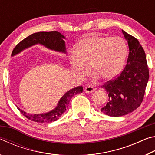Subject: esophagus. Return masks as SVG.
<instances>
[{"label":"esophagus","mask_w":155,"mask_h":155,"mask_svg":"<svg viewBox=\"0 0 155 155\" xmlns=\"http://www.w3.org/2000/svg\"><path fill=\"white\" fill-rule=\"evenodd\" d=\"M95 90H96V89L93 87H91V86H87V87H86L85 88V91L87 94L92 93Z\"/></svg>","instance_id":"obj_1"}]
</instances>
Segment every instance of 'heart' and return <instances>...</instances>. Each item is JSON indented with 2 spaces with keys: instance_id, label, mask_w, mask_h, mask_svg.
Listing matches in <instances>:
<instances>
[{
  "instance_id": "obj_1",
  "label": "heart",
  "mask_w": 155,
  "mask_h": 155,
  "mask_svg": "<svg viewBox=\"0 0 155 155\" xmlns=\"http://www.w3.org/2000/svg\"><path fill=\"white\" fill-rule=\"evenodd\" d=\"M72 52L71 65L74 74L84 78L91 72L103 80H110L119 74L124 64L127 46L121 38L91 36L79 41Z\"/></svg>"
}]
</instances>
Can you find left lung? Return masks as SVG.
<instances>
[{
	"mask_svg": "<svg viewBox=\"0 0 155 155\" xmlns=\"http://www.w3.org/2000/svg\"><path fill=\"white\" fill-rule=\"evenodd\" d=\"M122 33L129 48L127 64L114 79L101 86L109 96L101 111L113 117L125 115L140 106L149 78L146 54L140 41L123 30Z\"/></svg>",
	"mask_w": 155,
	"mask_h": 155,
	"instance_id": "8db88e82",
	"label": "left lung"
}]
</instances>
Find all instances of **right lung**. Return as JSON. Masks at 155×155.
<instances>
[{
	"label": "right lung",
	"mask_w": 155,
	"mask_h": 155,
	"mask_svg": "<svg viewBox=\"0 0 155 155\" xmlns=\"http://www.w3.org/2000/svg\"><path fill=\"white\" fill-rule=\"evenodd\" d=\"M63 39H65V37L57 31L38 32L33 33L24 39L15 46L14 49L13 50L12 55H15L25 48H27L28 47L37 44H42L46 48L54 50L56 51L65 52V41ZM82 92V86H78V87L73 88L67 91L60 99L56 108L51 111L46 113V114H28L23 111L18 107L17 108L21 114L31 121L40 123H50L58 120L61 117V115L65 111V110L67 109L70 99L76 94Z\"/></svg>",
	"instance_id": "1"
}]
</instances>
